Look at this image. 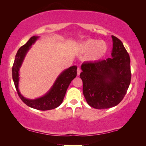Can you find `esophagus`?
<instances>
[{"label": "esophagus", "instance_id": "34e87169", "mask_svg": "<svg viewBox=\"0 0 146 146\" xmlns=\"http://www.w3.org/2000/svg\"><path fill=\"white\" fill-rule=\"evenodd\" d=\"M80 72H81V69H80V67H78L77 69V76H79Z\"/></svg>", "mask_w": 146, "mask_h": 146}]
</instances>
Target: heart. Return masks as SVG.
<instances>
[{
	"mask_svg": "<svg viewBox=\"0 0 146 146\" xmlns=\"http://www.w3.org/2000/svg\"><path fill=\"white\" fill-rule=\"evenodd\" d=\"M77 50L80 54H87V60L95 62L100 60L106 54L108 46L105 42L90 38L79 44Z\"/></svg>",
	"mask_w": 146,
	"mask_h": 146,
	"instance_id": "heart-1",
	"label": "heart"
}]
</instances>
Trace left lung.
<instances>
[{"mask_svg": "<svg viewBox=\"0 0 146 146\" xmlns=\"http://www.w3.org/2000/svg\"><path fill=\"white\" fill-rule=\"evenodd\" d=\"M112 38V58L81 66L84 96L90 106L98 109L117 106L131 83L130 57L122 42L114 35Z\"/></svg>", "mask_w": 146, "mask_h": 146, "instance_id": "left-lung-1", "label": "left lung"}]
</instances>
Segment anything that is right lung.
Wrapping results in <instances>:
<instances>
[{
	"label": "right lung",
	"mask_w": 146,
	"mask_h": 146,
	"mask_svg": "<svg viewBox=\"0 0 146 146\" xmlns=\"http://www.w3.org/2000/svg\"><path fill=\"white\" fill-rule=\"evenodd\" d=\"M38 38V36L32 37L26 44L18 50L12 66V79L19 98L23 102L32 108L40 111H47L56 108L62 104L68 87L77 76V67L73 66L62 72L51 89L44 96L35 99H29L24 98L19 90V69L29 48Z\"/></svg>",
	"instance_id": "obj_1"
}]
</instances>
